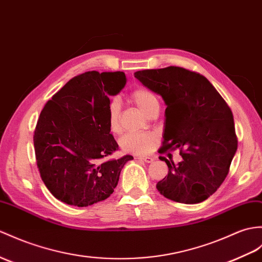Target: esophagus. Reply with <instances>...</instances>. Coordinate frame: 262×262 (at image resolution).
<instances>
[{"label": "esophagus", "mask_w": 262, "mask_h": 262, "mask_svg": "<svg viewBox=\"0 0 262 262\" xmlns=\"http://www.w3.org/2000/svg\"><path fill=\"white\" fill-rule=\"evenodd\" d=\"M137 159L141 160V161H144V162H146V163H151V162L154 161L153 157H150V156H138Z\"/></svg>", "instance_id": "esophagus-1"}]
</instances>
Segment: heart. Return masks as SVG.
Segmentation results:
<instances>
[{
  "mask_svg": "<svg viewBox=\"0 0 262 262\" xmlns=\"http://www.w3.org/2000/svg\"><path fill=\"white\" fill-rule=\"evenodd\" d=\"M134 102L142 109L144 113L148 115L160 108V102L157 97L146 88H136L130 94ZM107 119L109 128L113 133H119L121 129L120 125V105L118 100L113 99L109 102L107 108ZM155 141V136L149 133H127L120 138V148L126 153L132 154H145L151 148Z\"/></svg>",
  "mask_w": 262,
  "mask_h": 262,
  "instance_id": "b5f03b06",
  "label": "heart"
}]
</instances>
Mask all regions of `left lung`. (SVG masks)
Instances as JSON below:
<instances>
[{
    "mask_svg": "<svg viewBox=\"0 0 262 262\" xmlns=\"http://www.w3.org/2000/svg\"><path fill=\"white\" fill-rule=\"evenodd\" d=\"M134 76L167 106L159 151L180 149L183 157L179 164L163 157L168 173L156 188L175 202H203L226 180L238 148L232 112L213 84L195 71L171 66Z\"/></svg>",
    "mask_w": 262,
    "mask_h": 262,
    "instance_id": "obj_1",
    "label": "left lung"
}]
</instances>
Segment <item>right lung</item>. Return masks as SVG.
<instances>
[{"label":"right lung","mask_w":262,"mask_h":262,"mask_svg":"<svg viewBox=\"0 0 262 262\" xmlns=\"http://www.w3.org/2000/svg\"><path fill=\"white\" fill-rule=\"evenodd\" d=\"M124 72L87 71L67 82L42 109L33 143L41 179L67 204L88 206L111 196L134 157L101 163L118 149L107 119L109 97L125 87Z\"/></svg>","instance_id":"right-lung-1"}]
</instances>
